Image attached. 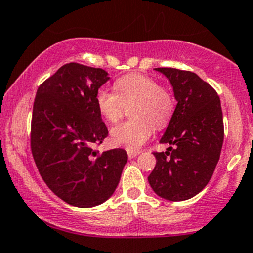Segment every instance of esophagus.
I'll list each match as a JSON object with an SVG mask.
<instances>
[{"mask_svg":"<svg viewBox=\"0 0 253 253\" xmlns=\"http://www.w3.org/2000/svg\"><path fill=\"white\" fill-rule=\"evenodd\" d=\"M127 155H128L129 159H132V158H134V157L138 156L139 152H136V151H128V152H127Z\"/></svg>","mask_w":253,"mask_h":253,"instance_id":"obj_1","label":"esophagus"}]
</instances>
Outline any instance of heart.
<instances>
[{
	"label": "heart",
	"instance_id": "obj_1",
	"mask_svg": "<svg viewBox=\"0 0 253 253\" xmlns=\"http://www.w3.org/2000/svg\"><path fill=\"white\" fill-rule=\"evenodd\" d=\"M115 91L101 88L96 94L97 108L109 123L123 118L129 107L132 119L110 129L115 146L128 151L140 149L152 135L153 129L163 128L175 109V98L169 89L159 85L155 78L141 74H130L119 78Z\"/></svg>",
	"mask_w": 253,
	"mask_h": 253
}]
</instances>
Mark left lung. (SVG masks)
Here are the masks:
<instances>
[{
    "mask_svg": "<svg viewBox=\"0 0 253 253\" xmlns=\"http://www.w3.org/2000/svg\"><path fill=\"white\" fill-rule=\"evenodd\" d=\"M155 70L170 81L177 106L161 139L171 146L153 153L156 167L147 179L158 196L184 201L208 184L219 162L223 143L221 103L215 90L194 72Z\"/></svg>",
    "mask_w": 253,
    "mask_h": 253,
    "instance_id": "left-lung-1",
    "label": "left lung"
}]
</instances>
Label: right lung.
I'll return each mask as SVG.
<instances>
[{
  "label": "right lung",
  "mask_w": 253,
  "mask_h": 253,
  "mask_svg": "<svg viewBox=\"0 0 253 253\" xmlns=\"http://www.w3.org/2000/svg\"><path fill=\"white\" fill-rule=\"evenodd\" d=\"M109 80L103 69L69 63L38 88L31 125V149L40 176L71 206L88 208L109 199L127 163V153H100L108 129L96 94Z\"/></svg>",
  "instance_id": "1"
}]
</instances>
